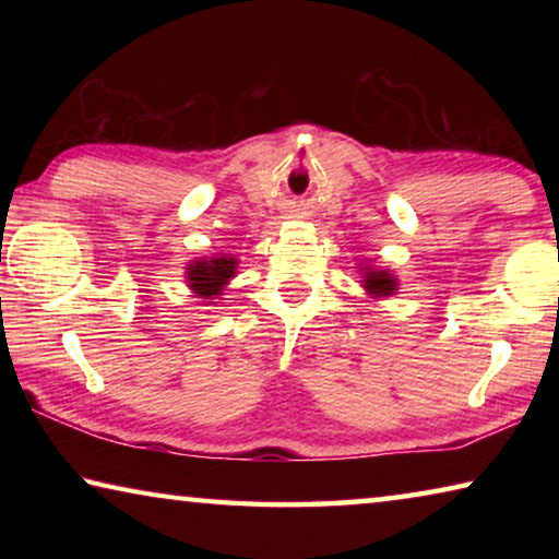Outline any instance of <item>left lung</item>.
Segmentation results:
<instances>
[{"label":"left lung","instance_id":"1","mask_svg":"<svg viewBox=\"0 0 559 559\" xmlns=\"http://www.w3.org/2000/svg\"><path fill=\"white\" fill-rule=\"evenodd\" d=\"M362 288L370 293L372 298H386L396 293V278L392 276L390 271H380V269H362Z\"/></svg>","mask_w":559,"mask_h":559}]
</instances>
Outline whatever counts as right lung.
Instances as JSON below:
<instances>
[{
  "label": "right lung",
  "mask_w": 559,
  "mask_h": 559,
  "mask_svg": "<svg viewBox=\"0 0 559 559\" xmlns=\"http://www.w3.org/2000/svg\"><path fill=\"white\" fill-rule=\"evenodd\" d=\"M236 261L231 253H214V257L197 259L187 266V283L194 298H202V306H210L214 298L222 296L226 283L234 278Z\"/></svg>",
  "instance_id": "1"
}]
</instances>
